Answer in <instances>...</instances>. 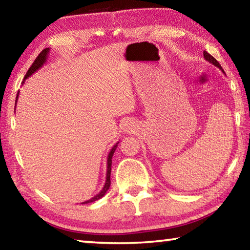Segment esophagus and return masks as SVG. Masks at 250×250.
Returning <instances> with one entry per match:
<instances>
[{"label": "esophagus", "mask_w": 250, "mask_h": 250, "mask_svg": "<svg viewBox=\"0 0 250 250\" xmlns=\"http://www.w3.org/2000/svg\"><path fill=\"white\" fill-rule=\"evenodd\" d=\"M133 122L131 120H126L124 124V130L126 131V132H130V131L133 130Z\"/></svg>", "instance_id": "34e87169"}]
</instances>
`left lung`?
<instances>
[{"mask_svg": "<svg viewBox=\"0 0 250 250\" xmlns=\"http://www.w3.org/2000/svg\"><path fill=\"white\" fill-rule=\"evenodd\" d=\"M203 55H204V58L206 59V61L207 62H210V64H213L214 66H216L217 67V68H219V69H221L222 71H223V73H225V71H224V69L222 68V66L221 65H219V62L216 61V59H215L213 56H211V55L210 54H208V53H207V52H205V50H204V53H203Z\"/></svg>", "mask_w": 250, "mask_h": 250, "instance_id": "left-lung-1", "label": "left lung"}]
</instances>
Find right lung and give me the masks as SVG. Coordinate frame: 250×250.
I'll return each mask as SVG.
<instances>
[{
  "label": "right lung",
  "mask_w": 250,
  "mask_h": 250,
  "mask_svg": "<svg viewBox=\"0 0 250 250\" xmlns=\"http://www.w3.org/2000/svg\"><path fill=\"white\" fill-rule=\"evenodd\" d=\"M48 53H49V48H45V49L42 50V53L39 55V56L36 57V59H35V61H34V62L32 64V66L29 67V69H28V71L26 73V75H25V77H24V80H23L22 83H24L25 79H27V78L29 77V76H32L34 73H35V71L39 70V69L41 68V67L45 64L46 61H47ZM19 95H20V92H18V96H16V100H15V101H18ZM15 104H16V103H15ZM15 105H16V104H15ZM118 143H119V142H117L116 145L112 146V149L110 150L109 154H108V159H107V175H105V183H104V185L103 189H101V191H100L98 194H97L96 196H94L92 198H90V200H88V201H86V202H83V204H87V203H92V202H95V201H98L99 198L103 197V196L104 195V194L107 193V191H108L109 188H110V184H111V182H110V174H111L112 155H113V153H115V151H116V149H117Z\"/></svg>",
  "instance_id": "obj_1"
}]
</instances>
